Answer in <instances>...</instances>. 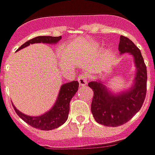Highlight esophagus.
<instances>
[{"label":"esophagus","mask_w":155,"mask_h":155,"mask_svg":"<svg viewBox=\"0 0 155 155\" xmlns=\"http://www.w3.org/2000/svg\"><path fill=\"white\" fill-rule=\"evenodd\" d=\"M78 83L79 84L82 85V86H84L87 84V82H88V76H87L85 73H83L81 74L79 77H78Z\"/></svg>","instance_id":"1"}]
</instances>
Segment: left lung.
Returning <instances> with one entry per match:
<instances>
[{"label": "left lung", "mask_w": 155, "mask_h": 155, "mask_svg": "<svg viewBox=\"0 0 155 155\" xmlns=\"http://www.w3.org/2000/svg\"><path fill=\"white\" fill-rule=\"evenodd\" d=\"M118 50L131 53L137 68L135 83L127 92L114 96L100 82H90L93 97L91 112L97 122L108 127H118L128 122L140 110L147 94V66L140 49L130 39L121 36Z\"/></svg>", "instance_id": "1"}]
</instances>
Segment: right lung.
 I'll use <instances>...</instances> for the list:
<instances>
[{"label":"right lung","instance_id":"right-lung-1","mask_svg":"<svg viewBox=\"0 0 155 155\" xmlns=\"http://www.w3.org/2000/svg\"><path fill=\"white\" fill-rule=\"evenodd\" d=\"M60 39H61V36H58V37L38 36L24 43L17 51L26 47L30 44H34V43L42 42V43H48V44H51V43L55 44ZM78 85H79V83L78 81H72V82L63 84L60 89L58 99H57L56 104L53 106V108L50 111L46 112L45 114L40 116L33 117V116H26L20 112L15 106L13 107L15 109L16 114L30 126L35 128L41 129V130H51L63 125L67 120L69 110H70V102L71 98L74 97L76 92L78 91Z\"/></svg>","mask_w":155,"mask_h":155}]
</instances>
